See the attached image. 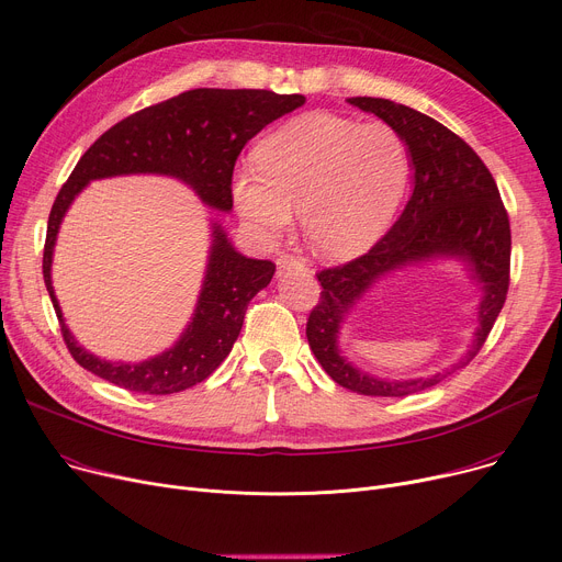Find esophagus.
<instances>
[{
  "label": "esophagus",
  "instance_id": "1",
  "mask_svg": "<svg viewBox=\"0 0 562 562\" xmlns=\"http://www.w3.org/2000/svg\"><path fill=\"white\" fill-rule=\"evenodd\" d=\"M292 270H306L304 260L296 258V256H288V254L277 258V277H285Z\"/></svg>",
  "mask_w": 562,
  "mask_h": 562
}]
</instances>
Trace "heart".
<instances>
[{
  "label": "heart",
  "mask_w": 562,
  "mask_h": 562,
  "mask_svg": "<svg viewBox=\"0 0 562 562\" xmlns=\"http://www.w3.org/2000/svg\"><path fill=\"white\" fill-rule=\"evenodd\" d=\"M254 158L256 170L243 168L231 179L240 220L260 240H277L296 209L308 247L334 262L383 240L413 172L397 128L326 111L288 120L258 143Z\"/></svg>",
  "instance_id": "obj_1"
}]
</instances>
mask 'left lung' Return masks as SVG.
Returning a JSON list of instances; mask_svg holds the SVG:
<instances>
[{"instance_id": "obj_1", "label": "left lung", "mask_w": 562, "mask_h": 562, "mask_svg": "<svg viewBox=\"0 0 562 562\" xmlns=\"http://www.w3.org/2000/svg\"><path fill=\"white\" fill-rule=\"evenodd\" d=\"M347 102L404 136L413 158V194L374 249L342 268L319 272L322 296L308 317L306 338L324 372L342 387L370 397H406L465 368L483 347L506 302L510 224L490 170L445 124L381 97ZM447 259L460 261L480 292L477 328L467 353L442 373L413 380H383L349 361L339 338L357 304L387 276Z\"/></svg>"}]
</instances>
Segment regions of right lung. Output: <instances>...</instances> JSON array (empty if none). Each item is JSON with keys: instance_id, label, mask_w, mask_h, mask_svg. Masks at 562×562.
<instances>
[{"instance_id": "obj_1", "label": "right lung", "mask_w": 562, "mask_h": 562, "mask_svg": "<svg viewBox=\"0 0 562 562\" xmlns=\"http://www.w3.org/2000/svg\"><path fill=\"white\" fill-rule=\"evenodd\" d=\"M304 94L272 90L196 88L111 126L81 156L56 196L47 222L43 277L60 334L72 358L94 376L140 394H172L209 379L234 349L247 304L268 288L277 266L247 258L211 217V247L196 304L177 342L140 362L106 360L88 351L65 324L52 285L54 247L63 217L90 181L154 175L188 186L213 211L231 213V177L243 147L281 115L304 106Z\"/></svg>"}]
</instances>
